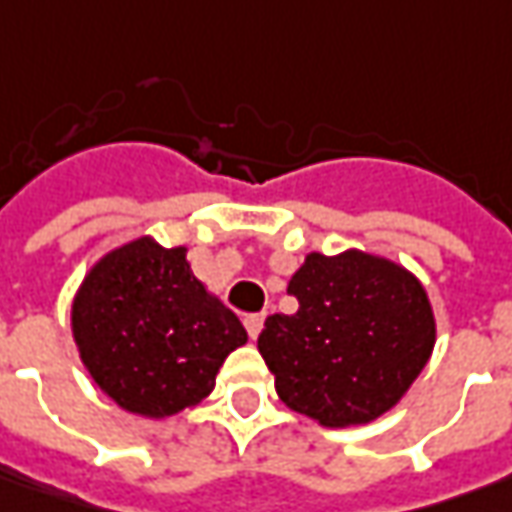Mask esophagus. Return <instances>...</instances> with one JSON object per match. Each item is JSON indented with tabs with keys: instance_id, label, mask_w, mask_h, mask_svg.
<instances>
[{
	"instance_id": "34e87169",
	"label": "esophagus",
	"mask_w": 512,
	"mask_h": 512,
	"mask_svg": "<svg viewBox=\"0 0 512 512\" xmlns=\"http://www.w3.org/2000/svg\"><path fill=\"white\" fill-rule=\"evenodd\" d=\"M243 326H246V331H249V337L257 340V334L263 331V314H252V317H246V320H243Z\"/></svg>"
}]
</instances>
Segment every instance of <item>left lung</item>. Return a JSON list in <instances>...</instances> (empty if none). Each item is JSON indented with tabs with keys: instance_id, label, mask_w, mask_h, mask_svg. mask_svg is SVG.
Here are the masks:
<instances>
[{
	"instance_id": "8db88e82",
	"label": "left lung",
	"mask_w": 512,
	"mask_h": 512,
	"mask_svg": "<svg viewBox=\"0 0 512 512\" xmlns=\"http://www.w3.org/2000/svg\"><path fill=\"white\" fill-rule=\"evenodd\" d=\"M289 294L300 309L266 317L257 348L277 397L326 428L391 411L431 360V300L388 257L311 252L291 274Z\"/></svg>"
}]
</instances>
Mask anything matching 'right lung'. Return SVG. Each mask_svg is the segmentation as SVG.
<instances>
[{
  "label": "right lung",
  "mask_w": 512,
  "mask_h": 512,
  "mask_svg": "<svg viewBox=\"0 0 512 512\" xmlns=\"http://www.w3.org/2000/svg\"><path fill=\"white\" fill-rule=\"evenodd\" d=\"M73 340L98 388L150 419L181 414L215 388L246 328L189 269L184 246L152 238L118 246L76 291Z\"/></svg>",
  "instance_id": "1"
}]
</instances>
